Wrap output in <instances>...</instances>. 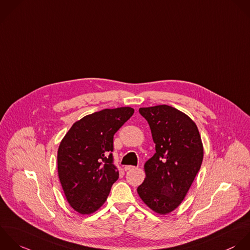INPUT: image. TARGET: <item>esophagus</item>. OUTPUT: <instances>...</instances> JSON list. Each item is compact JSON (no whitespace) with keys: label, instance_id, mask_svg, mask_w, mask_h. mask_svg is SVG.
Masks as SVG:
<instances>
[{"label":"esophagus","instance_id":"esophagus-1","mask_svg":"<svg viewBox=\"0 0 250 250\" xmlns=\"http://www.w3.org/2000/svg\"><path fill=\"white\" fill-rule=\"evenodd\" d=\"M134 168H135V167H132V166H125V171L131 170V169H134Z\"/></svg>","mask_w":250,"mask_h":250}]
</instances>
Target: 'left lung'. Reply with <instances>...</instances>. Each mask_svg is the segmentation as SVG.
<instances>
[{
    "instance_id": "8db88e82",
    "label": "left lung",
    "mask_w": 250,
    "mask_h": 250,
    "mask_svg": "<svg viewBox=\"0 0 250 250\" xmlns=\"http://www.w3.org/2000/svg\"><path fill=\"white\" fill-rule=\"evenodd\" d=\"M156 144L155 155L146 162V178L137 188L141 200L155 212L167 214L184 200L204 158L196 124L168 105L140 108Z\"/></svg>"
}]
</instances>
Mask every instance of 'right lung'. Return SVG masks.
<instances>
[{"label": "right lung", "instance_id": "right-lung-1", "mask_svg": "<svg viewBox=\"0 0 250 250\" xmlns=\"http://www.w3.org/2000/svg\"><path fill=\"white\" fill-rule=\"evenodd\" d=\"M130 107L104 109L76 122L60 142L58 176L69 205L81 214L96 211L119 178L114 134L129 120Z\"/></svg>", "mask_w": 250, "mask_h": 250}]
</instances>
